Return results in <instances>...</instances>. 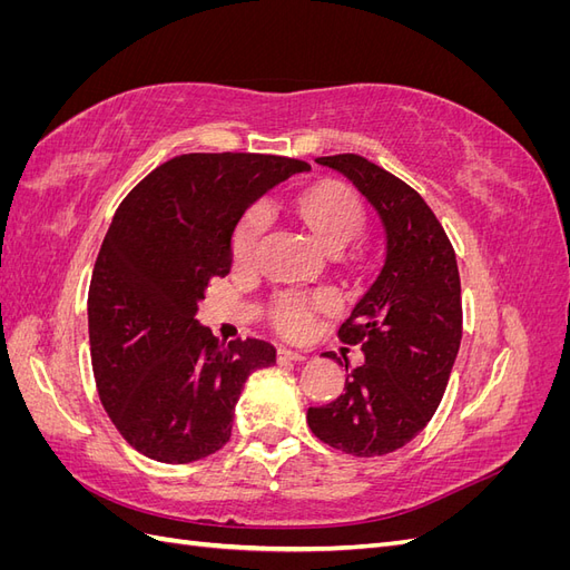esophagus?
<instances>
[{
    "mask_svg": "<svg viewBox=\"0 0 570 570\" xmlns=\"http://www.w3.org/2000/svg\"><path fill=\"white\" fill-rule=\"evenodd\" d=\"M292 361H304V354L292 350H278V364H292Z\"/></svg>",
    "mask_w": 570,
    "mask_h": 570,
    "instance_id": "esophagus-1",
    "label": "esophagus"
}]
</instances>
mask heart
<instances>
[{
	"label": "heart",
	"mask_w": 570,
	"mask_h": 570,
	"mask_svg": "<svg viewBox=\"0 0 570 570\" xmlns=\"http://www.w3.org/2000/svg\"><path fill=\"white\" fill-rule=\"evenodd\" d=\"M289 216L295 218L299 226L312 235L314 243L333 256L344 268H358L364 262V254L358 247H352V239L358 235L364 226V204L354 195V189L333 178H321L304 185L292 195L287 204ZM264 230V218L256 212L243 216L233 233V262L239 268L252 266L256 256L258 235ZM318 299H302L285 295L275 299L271 306V323L275 331L297 337L306 333L312 314L318 312Z\"/></svg>",
	"instance_id": "b5f03b06"
}]
</instances>
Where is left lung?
Returning <instances> with one entry per match:
<instances>
[{
    "mask_svg": "<svg viewBox=\"0 0 570 570\" xmlns=\"http://www.w3.org/2000/svg\"><path fill=\"white\" fill-rule=\"evenodd\" d=\"M316 161L347 178L381 216L385 262L340 327L342 342L361 344L364 364H344V392L308 409L306 423L340 452L383 456L421 433L450 383L461 344L456 256L423 197L385 168L356 154Z\"/></svg>",
    "mask_w": 570,
    "mask_h": 570,
    "instance_id": "left-lung-1",
    "label": "left lung"
}]
</instances>
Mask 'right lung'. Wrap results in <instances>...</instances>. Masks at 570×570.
I'll return each mask as SVG.
<instances>
[{
	"label": "right lung",
	"instance_id": "right-lung-1",
	"mask_svg": "<svg viewBox=\"0 0 570 570\" xmlns=\"http://www.w3.org/2000/svg\"><path fill=\"white\" fill-rule=\"evenodd\" d=\"M306 161L266 154H183L120 202L88 295L99 400L132 450L189 463L230 440L247 377L275 364L264 340L223 344L195 314L233 266L249 206Z\"/></svg>",
	"mask_w": 570,
	"mask_h": 570
}]
</instances>
